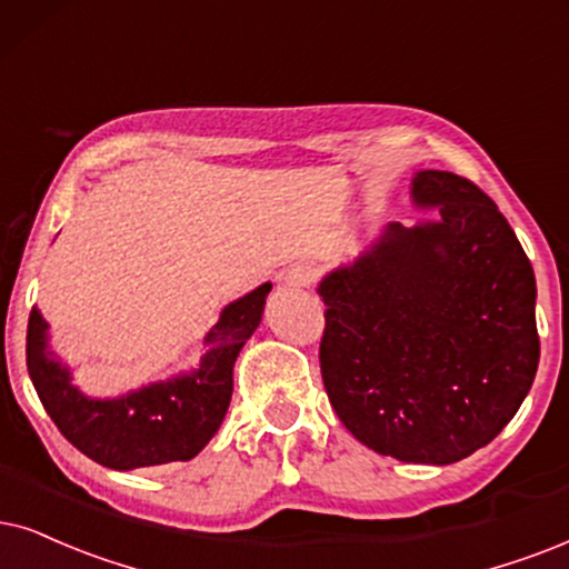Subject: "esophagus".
I'll list each match as a JSON object with an SVG mask.
<instances>
[{
  "instance_id": "34e87169",
  "label": "esophagus",
  "mask_w": 569,
  "mask_h": 569,
  "mask_svg": "<svg viewBox=\"0 0 569 569\" xmlns=\"http://www.w3.org/2000/svg\"><path fill=\"white\" fill-rule=\"evenodd\" d=\"M315 280V270L309 268V264H293V268L286 272L283 283L286 289H293V291H301V289H309Z\"/></svg>"
}]
</instances>
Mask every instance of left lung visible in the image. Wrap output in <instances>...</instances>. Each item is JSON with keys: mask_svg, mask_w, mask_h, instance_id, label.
Masks as SVG:
<instances>
[{"mask_svg": "<svg viewBox=\"0 0 569 569\" xmlns=\"http://www.w3.org/2000/svg\"><path fill=\"white\" fill-rule=\"evenodd\" d=\"M412 201L438 218L388 222L320 280V370L357 441L399 462L451 465L491 443L533 386L536 276L472 181L420 170Z\"/></svg>", "mask_w": 569, "mask_h": 569, "instance_id": "8db88e82", "label": "left lung"}]
</instances>
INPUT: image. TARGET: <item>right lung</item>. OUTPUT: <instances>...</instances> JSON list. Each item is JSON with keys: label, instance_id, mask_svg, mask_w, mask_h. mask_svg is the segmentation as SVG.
I'll return each mask as SVG.
<instances>
[{"label": "right lung", "instance_id": "right-lung-1", "mask_svg": "<svg viewBox=\"0 0 569 569\" xmlns=\"http://www.w3.org/2000/svg\"><path fill=\"white\" fill-rule=\"evenodd\" d=\"M272 283L249 291L220 312L204 336L199 368L157 380L114 399H97L73 383V372L49 349V326L31 309L26 365L36 393L60 433L93 462L136 470L189 462L218 433L233 393V365L262 320Z\"/></svg>", "mask_w": 569, "mask_h": 569}]
</instances>
